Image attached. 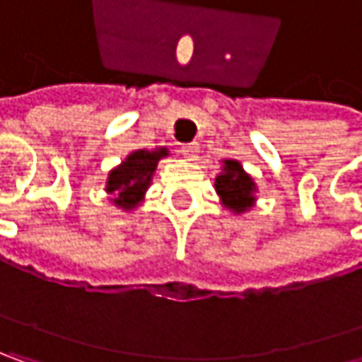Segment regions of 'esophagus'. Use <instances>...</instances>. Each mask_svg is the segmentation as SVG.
<instances>
[{"label": "esophagus", "mask_w": 362, "mask_h": 362, "mask_svg": "<svg viewBox=\"0 0 362 362\" xmlns=\"http://www.w3.org/2000/svg\"><path fill=\"white\" fill-rule=\"evenodd\" d=\"M182 156L188 160V162H194L198 158V151H200V146L198 144H186V146H182Z\"/></svg>", "instance_id": "obj_1"}]
</instances>
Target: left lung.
Segmentation results:
<instances>
[{
  "label": "left lung",
  "mask_w": 362,
  "mask_h": 362,
  "mask_svg": "<svg viewBox=\"0 0 362 362\" xmlns=\"http://www.w3.org/2000/svg\"><path fill=\"white\" fill-rule=\"evenodd\" d=\"M214 190L218 194L223 209H227L233 214H245L251 211L257 202V192H259L253 176L247 174L243 164L233 158L223 160L221 172L214 178Z\"/></svg>",
  "instance_id": "left-lung-1"
}]
</instances>
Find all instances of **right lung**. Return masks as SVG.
<instances>
[{
	"mask_svg": "<svg viewBox=\"0 0 362 362\" xmlns=\"http://www.w3.org/2000/svg\"><path fill=\"white\" fill-rule=\"evenodd\" d=\"M170 156L168 148H153V150H134L129 151L121 164L109 170L105 180V192L109 200L121 209L129 212L135 211L146 197L151 186L158 162Z\"/></svg>",
	"mask_w": 362,
	"mask_h": 362,
	"instance_id": "obj_1",
	"label": "right lung"
}]
</instances>
